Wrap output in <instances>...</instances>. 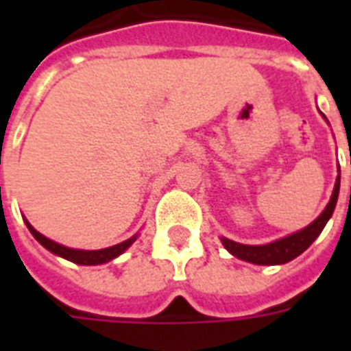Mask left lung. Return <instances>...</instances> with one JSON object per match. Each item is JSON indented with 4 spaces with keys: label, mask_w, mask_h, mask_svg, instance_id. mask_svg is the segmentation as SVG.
<instances>
[{
    "label": "left lung",
    "mask_w": 351,
    "mask_h": 351,
    "mask_svg": "<svg viewBox=\"0 0 351 351\" xmlns=\"http://www.w3.org/2000/svg\"><path fill=\"white\" fill-rule=\"evenodd\" d=\"M339 186H341V176H337L335 189H333V195L330 198V202H328L326 209L308 228H304V230L289 234L286 239L275 240V242L266 245H245L239 244V242H233L230 239H222V244L226 245V250L230 251L231 255H234L240 261L251 262V264L273 266V264H286V262L293 261L295 256H299L302 251L308 250L311 242L324 230V226H326V222L332 217L335 204H337Z\"/></svg>",
    "instance_id": "left-lung-1"
}]
</instances>
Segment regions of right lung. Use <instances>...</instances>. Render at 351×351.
<instances>
[{
  "label": "right lung",
  "instance_id": "right-lung-1",
  "mask_svg": "<svg viewBox=\"0 0 351 351\" xmlns=\"http://www.w3.org/2000/svg\"><path fill=\"white\" fill-rule=\"evenodd\" d=\"M25 224H27V228H29V231L32 234H34V239L40 242L43 247H47V250L51 251V253H54V255L58 256H63V258H67V261L74 262V264H82V266H96V264H104V262H109L112 261V258H117L118 255H121L123 251L129 247V245L136 240V237H132V239L125 240V242H120V244L117 245H111V247H106V250H96V251H84V250H71V247H65V245L62 244H56L54 240L47 239V237H43L41 233H38V231L32 228V226L25 220Z\"/></svg>",
  "mask_w": 351,
  "mask_h": 351
}]
</instances>
